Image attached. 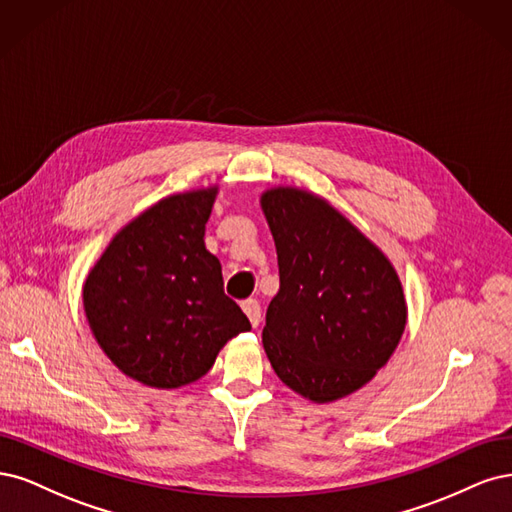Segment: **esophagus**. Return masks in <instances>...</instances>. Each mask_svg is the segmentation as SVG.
Wrapping results in <instances>:
<instances>
[{"label":"esophagus","mask_w":512,"mask_h":512,"mask_svg":"<svg viewBox=\"0 0 512 512\" xmlns=\"http://www.w3.org/2000/svg\"><path fill=\"white\" fill-rule=\"evenodd\" d=\"M242 310H244V315L249 317L251 325L257 327L259 321H261V306H259V302L257 300H246V302H242Z\"/></svg>","instance_id":"1"}]
</instances>
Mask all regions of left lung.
I'll use <instances>...</instances> for the list:
<instances>
[{
  "instance_id": "1",
  "label": "left lung",
  "mask_w": 512,
  "mask_h": 512,
  "mask_svg": "<svg viewBox=\"0 0 512 512\" xmlns=\"http://www.w3.org/2000/svg\"><path fill=\"white\" fill-rule=\"evenodd\" d=\"M259 204L272 232L280 287L263 327L276 376L315 404L370 383L408 321L389 257L325 197L278 185Z\"/></svg>"
}]
</instances>
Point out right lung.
I'll list each match as a JSON object with an SVG mask.
<instances>
[{
	"instance_id": "obj_1",
	"label": "right lung",
	"mask_w": 512,
	"mask_h": 512,
	"mask_svg": "<svg viewBox=\"0 0 512 512\" xmlns=\"http://www.w3.org/2000/svg\"><path fill=\"white\" fill-rule=\"evenodd\" d=\"M219 185L161 197L112 236L82 285L91 334L125 376L178 389L251 323L204 244Z\"/></svg>"
}]
</instances>
